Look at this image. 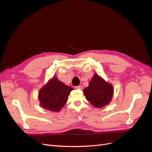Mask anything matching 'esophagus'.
<instances>
[{"mask_svg": "<svg viewBox=\"0 0 152 152\" xmlns=\"http://www.w3.org/2000/svg\"><path fill=\"white\" fill-rule=\"evenodd\" d=\"M77 89H80V90H82L83 89V87L81 86H77L76 87Z\"/></svg>", "mask_w": 152, "mask_h": 152, "instance_id": "34e87169", "label": "esophagus"}]
</instances>
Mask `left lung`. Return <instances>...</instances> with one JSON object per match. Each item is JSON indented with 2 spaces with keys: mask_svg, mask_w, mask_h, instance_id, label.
Returning <instances> with one entry per match:
<instances>
[{
  "mask_svg": "<svg viewBox=\"0 0 152 152\" xmlns=\"http://www.w3.org/2000/svg\"><path fill=\"white\" fill-rule=\"evenodd\" d=\"M86 99L94 107L101 108L107 105L113 96V86L105 82L97 74H94L89 86L83 90Z\"/></svg>",
  "mask_w": 152,
  "mask_h": 152,
  "instance_id": "8db88e82",
  "label": "left lung"
}]
</instances>
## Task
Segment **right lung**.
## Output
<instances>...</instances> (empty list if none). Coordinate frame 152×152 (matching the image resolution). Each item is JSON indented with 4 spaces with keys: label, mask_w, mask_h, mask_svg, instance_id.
Listing matches in <instances>:
<instances>
[{
    "label": "right lung",
    "mask_w": 152,
    "mask_h": 152,
    "mask_svg": "<svg viewBox=\"0 0 152 152\" xmlns=\"http://www.w3.org/2000/svg\"><path fill=\"white\" fill-rule=\"evenodd\" d=\"M72 88L65 85L55 76L39 90L38 99L41 106L53 112L60 111L67 102Z\"/></svg>",
    "instance_id": "right-lung-1"
}]
</instances>
